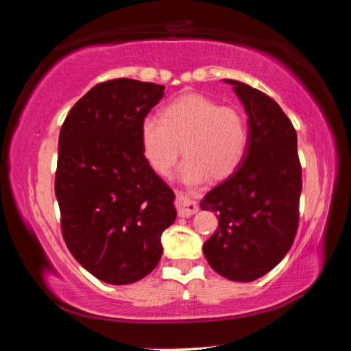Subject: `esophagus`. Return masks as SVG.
I'll return each instance as SVG.
<instances>
[{
  "label": "esophagus",
  "instance_id": "esophagus-1",
  "mask_svg": "<svg viewBox=\"0 0 351 351\" xmlns=\"http://www.w3.org/2000/svg\"><path fill=\"white\" fill-rule=\"evenodd\" d=\"M176 209H178V215L182 218H189L195 215L199 210V206L197 201H193L189 195H184L181 192L176 193Z\"/></svg>",
  "mask_w": 351,
  "mask_h": 351
}]
</instances>
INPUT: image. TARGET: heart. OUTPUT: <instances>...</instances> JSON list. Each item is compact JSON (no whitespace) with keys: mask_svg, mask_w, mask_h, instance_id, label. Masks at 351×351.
Instances as JSON below:
<instances>
[{"mask_svg":"<svg viewBox=\"0 0 351 351\" xmlns=\"http://www.w3.org/2000/svg\"><path fill=\"white\" fill-rule=\"evenodd\" d=\"M139 139L147 164L161 176L173 169L182 145L178 176L195 186L235 173L247 153L249 128L239 110L189 93L164 105L161 119H142Z\"/></svg>","mask_w":351,"mask_h":351,"instance_id":"b5f03b06","label":"heart"}]
</instances>
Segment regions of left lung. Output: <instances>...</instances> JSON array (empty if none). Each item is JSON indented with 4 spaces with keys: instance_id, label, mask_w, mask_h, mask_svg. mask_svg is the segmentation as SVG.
I'll return each instance as SVG.
<instances>
[{
    "instance_id": "left-lung-1",
    "label": "left lung",
    "mask_w": 351,
    "mask_h": 351,
    "mask_svg": "<svg viewBox=\"0 0 351 351\" xmlns=\"http://www.w3.org/2000/svg\"><path fill=\"white\" fill-rule=\"evenodd\" d=\"M224 82L245 106L249 147L235 173L201 201V209L218 218L203 252L219 276L252 282L276 268L293 246L302 192L297 134L276 100L246 83Z\"/></svg>"
}]
</instances>
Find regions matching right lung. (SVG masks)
<instances>
[{"label": "right lung", "mask_w": 351, "mask_h": 351, "mask_svg": "<svg viewBox=\"0 0 351 351\" xmlns=\"http://www.w3.org/2000/svg\"><path fill=\"white\" fill-rule=\"evenodd\" d=\"M165 86L114 79L91 88L58 136L56 197L63 239L99 280L128 285L156 268L175 193L142 154L141 122Z\"/></svg>", "instance_id": "add662e5"}]
</instances>
